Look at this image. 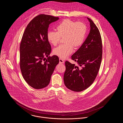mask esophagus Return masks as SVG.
<instances>
[{"mask_svg": "<svg viewBox=\"0 0 123 123\" xmlns=\"http://www.w3.org/2000/svg\"><path fill=\"white\" fill-rule=\"evenodd\" d=\"M59 63H61V64H64V61L62 58H59Z\"/></svg>", "mask_w": 123, "mask_h": 123, "instance_id": "esophagus-1", "label": "esophagus"}]
</instances>
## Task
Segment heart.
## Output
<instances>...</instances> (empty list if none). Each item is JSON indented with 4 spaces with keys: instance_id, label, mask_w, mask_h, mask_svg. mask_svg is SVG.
<instances>
[{
    "instance_id": "heart-1",
    "label": "heart",
    "mask_w": 123,
    "mask_h": 123,
    "mask_svg": "<svg viewBox=\"0 0 123 123\" xmlns=\"http://www.w3.org/2000/svg\"><path fill=\"white\" fill-rule=\"evenodd\" d=\"M57 31L51 30L47 33L48 42L55 46L59 42L61 37H65V44H61L53 50L55 55L61 58H65L74 50V45L80 46L85 39L86 27L81 22H74L66 19L57 27Z\"/></svg>"
}]
</instances>
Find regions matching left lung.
I'll list each match as a JSON object with an SVG mask.
<instances>
[{
	"instance_id": "left-lung-1",
	"label": "left lung",
	"mask_w": 123,
	"mask_h": 123,
	"mask_svg": "<svg viewBox=\"0 0 123 123\" xmlns=\"http://www.w3.org/2000/svg\"><path fill=\"white\" fill-rule=\"evenodd\" d=\"M90 22V32L84 42L72 56L81 68L66 61L64 81L66 87L75 92L84 90L92 85L99 72L102 58V41L99 30L94 22Z\"/></svg>"
}]
</instances>
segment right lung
Wrapping results in <instances>:
<instances>
[{
	"instance_id": "obj_1",
	"label": "right lung",
	"mask_w": 123,
	"mask_h": 123,
	"mask_svg": "<svg viewBox=\"0 0 123 123\" xmlns=\"http://www.w3.org/2000/svg\"><path fill=\"white\" fill-rule=\"evenodd\" d=\"M58 19L38 15L30 21L22 36L19 47L20 70L25 80L34 88L41 89L49 85L59 63L57 56H49L51 48L47 36L49 25Z\"/></svg>"
}]
</instances>
